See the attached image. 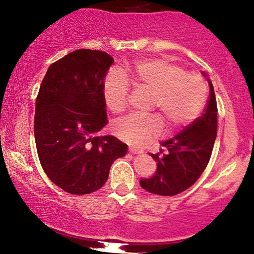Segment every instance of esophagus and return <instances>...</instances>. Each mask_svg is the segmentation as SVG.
I'll return each mask as SVG.
<instances>
[{"label":"esophagus","instance_id":"obj_1","mask_svg":"<svg viewBox=\"0 0 254 254\" xmlns=\"http://www.w3.org/2000/svg\"><path fill=\"white\" fill-rule=\"evenodd\" d=\"M129 152L133 153V155H139V153H142L141 150H136L135 147H129Z\"/></svg>","mask_w":254,"mask_h":254}]
</instances>
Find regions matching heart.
I'll return each mask as SVG.
<instances>
[{"label": "heart", "mask_w": 254, "mask_h": 254, "mask_svg": "<svg viewBox=\"0 0 254 254\" xmlns=\"http://www.w3.org/2000/svg\"><path fill=\"white\" fill-rule=\"evenodd\" d=\"M129 78L136 89L152 93L150 110L157 109L169 128L186 126L200 115L207 98L204 78L186 72L165 58L141 60L121 74L114 70L107 76L103 97L108 109L115 115L126 112L129 101ZM114 135L133 146H142L162 132L158 115L128 116L113 125Z\"/></svg>", "instance_id": "b5f03b06"}]
</instances>
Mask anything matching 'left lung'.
<instances>
[{"label":"left lung","mask_w":254,"mask_h":254,"mask_svg":"<svg viewBox=\"0 0 254 254\" xmlns=\"http://www.w3.org/2000/svg\"><path fill=\"white\" fill-rule=\"evenodd\" d=\"M210 98L200 118L189 125L174 138L162 142L167 152L150 153L157 162V172L140 180V186L158 195H176L190 189L209 163L217 135V103L211 81Z\"/></svg>","instance_id":"obj_1"}]
</instances>
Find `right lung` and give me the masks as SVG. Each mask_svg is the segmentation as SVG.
Listing matches in <instances>:
<instances>
[{
  "instance_id": "right-lung-1",
  "label": "right lung",
  "mask_w": 254,
  "mask_h": 254,
  "mask_svg": "<svg viewBox=\"0 0 254 254\" xmlns=\"http://www.w3.org/2000/svg\"><path fill=\"white\" fill-rule=\"evenodd\" d=\"M114 60L101 50L80 49L48 68L36 99L35 139L43 170L70 194L99 190L127 145L97 133L108 124L104 78Z\"/></svg>"
}]
</instances>
